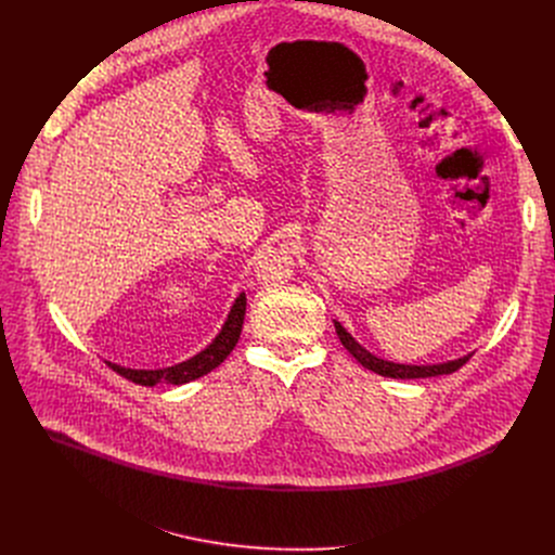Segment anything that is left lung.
<instances>
[{"instance_id":"8db88e82","label":"left lung","mask_w":555,"mask_h":555,"mask_svg":"<svg viewBox=\"0 0 555 555\" xmlns=\"http://www.w3.org/2000/svg\"><path fill=\"white\" fill-rule=\"evenodd\" d=\"M336 325V334L340 338V343L345 345V349L369 371L377 373V375H384V377H395V379H417V377H435V375H448V373H454L459 371L472 356H463L459 360H452V362H443V364H426V366H415V364H398V362H388V360H382L373 353H369L362 345H358L351 334L340 325V323H334Z\"/></svg>"}]
</instances>
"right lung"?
Here are the masks:
<instances>
[{
    "label": "right lung",
    "instance_id": "obj_1",
    "mask_svg": "<svg viewBox=\"0 0 555 555\" xmlns=\"http://www.w3.org/2000/svg\"><path fill=\"white\" fill-rule=\"evenodd\" d=\"M244 319H246V294L242 292L236 296V300L230 307L228 319L221 327V332L217 334V338L197 356H193L186 362H180L176 366L169 369H155V371H144V369H125L120 364H112L107 362L116 373H120L122 377L140 384V386H155V384H186L193 382L206 373H210L215 366H219L230 351L234 349L236 340L242 336V327H244Z\"/></svg>",
    "mask_w": 555,
    "mask_h": 555
}]
</instances>
